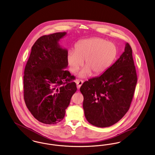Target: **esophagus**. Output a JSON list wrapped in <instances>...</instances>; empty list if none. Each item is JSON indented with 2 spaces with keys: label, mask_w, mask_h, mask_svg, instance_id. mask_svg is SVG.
Instances as JSON below:
<instances>
[{
  "label": "esophagus",
  "mask_w": 155,
  "mask_h": 155,
  "mask_svg": "<svg viewBox=\"0 0 155 155\" xmlns=\"http://www.w3.org/2000/svg\"><path fill=\"white\" fill-rule=\"evenodd\" d=\"M75 82H76V84H77V88L79 89L81 87V85H82V84H83V82H84V81H82V80H77L76 81H75Z\"/></svg>",
  "instance_id": "1"
}]
</instances>
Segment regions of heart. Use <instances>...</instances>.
I'll return each mask as SVG.
<instances>
[{
	"instance_id": "1",
	"label": "heart",
	"mask_w": 155,
	"mask_h": 155,
	"mask_svg": "<svg viewBox=\"0 0 155 155\" xmlns=\"http://www.w3.org/2000/svg\"><path fill=\"white\" fill-rule=\"evenodd\" d=\"M116 46L100 38L84 39L77 44L75 50L69 51L67 60L73 73L77 72L83 64L79 74L80 78H87L91 74L99 75L106 71L116 59Z\"/></svg>"
}]
</instances>
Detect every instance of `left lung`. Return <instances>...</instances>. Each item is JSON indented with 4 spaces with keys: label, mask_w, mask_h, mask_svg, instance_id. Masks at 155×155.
<instances>
[{
    "label": "left lung",
    "mask_w": 155,
    "mask_h": 155,
    "mask_svg": "<svg viewBox=\"0 0 155 155\" xmlns=\"http://www.w3.org/2000/svg\"><path fill=\"white\" fill-rule=\"evenodd\" d=\"M132 53L126 43L124 52L106 71L82 85L84 114L92 125L110 127L128 110L137 82Z\"/></svg>",
    "instance_id": "left-lung-1"
}]
</instances>
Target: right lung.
I'll return each instance as SVG.
<instances>
[{"label": "right lung", "instance_id": "1", "mask_svg": "<svg viewBox=\"0 0 155 155\" xmlns=\"http://www.w3.org/2000/svg\"><path fill=\"white\" fill-rule=\"evenodd\" d=\"M66 32L40 37L32 46L25 67L24 98L39 121L54 124L61 121L77 91L73 75L66 70L68 51L59 44Z\"/></svg>", "mask_w": 155, "mask_h": 155}]
</instances>
